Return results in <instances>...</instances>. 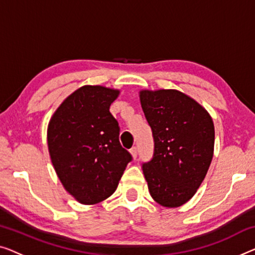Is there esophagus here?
Returning a JSON list of instances; mask_svg holds the SVG:
<instances>
[{
    "label": "esophagus",
    "mask_w": 255,
    "mask_h": 255,
    "mask_svg": "<svg viewBox=\"0 0 255 255\" xmlns=\"http://www.w3.org/2000/svg\"><path fill=\"white\" fill-rule=\"evenodd\" d=\"M129 152H130V154H131L132 159H136V157H137V147H136V146H132L131 149L129 150Z\"/></svg>",
    "instance_id": "1"
}]
</instances>
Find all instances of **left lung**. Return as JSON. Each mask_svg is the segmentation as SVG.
<instances>
[{
    "label": "left lung",
    "mask_w": 255,
    "mask_h": 255,
    "mask_svg": "<svg viewBox=\"0 0 255 255\" xmlns=\"http://www.w3.org/2000/svg\"><path fill=\"white\" fill-rule=\"evenodd\" d=\"M143 112L152 129L154 152L143 164L150 195L167 208L195 196L214 152V124L199 103L175 89L140 90Z\"/></svg>",
    "instance_id": "1"
}]
</instances>
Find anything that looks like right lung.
<instances>
[{
    "instance_id": "add662e5",
    "label": "right lung",
    "mask_w": 255,
    "mask_h": 255,
    "mask_svg": "<svg viewBox=\"0 0 255 255\" xmlns=\"http://www.w3.org/2000/svg\"><path fill=\"white\" fill-rule=\"evenodd\" d=\"M120 90L83 86L66 97L48 125L49 154L66 191L83 205L116 191L131 160L119 142V124L110 106Z\"/></svg>"
}]
</instances>
